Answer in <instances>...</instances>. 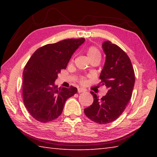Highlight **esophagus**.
I'll return each instance as SVG.
<instances>
[{"mask_svg":"<svg viewBox=\"0 0 157 157\" xmlns=\"http://www.w3.org/2000/svg\"><path fill=\"white\" fill-rule=\"evenodd\" d=\"M78 93H82V92H85L86 91V89H84V88H78Z\"/></svg>","mask_w":157,"mask_h":157,"instance_id":"34e87169","label":"esophagus"}]
</instances>
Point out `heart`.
I'll use <instances>...</instances> for the list:
<instances>
[{"label": "heart", "instance_id": "b5f03b06", "mask_svg": "<svg viewBox=\"0 0 157 157\" xmlns=\"http://www.w3.org/2000/svg\"><path fill=\"white\" fill-rule=\"evenodd\" d=\"M86 53L87 55L89 58V59H92V58L95 57H100V52L97 48H95L94 46H91L89 47L88 49L86 50ZM79 82L82 84H84L85 82V79L84 78H82L80 79H79Z\"/></svg>", "mask_w": 157, "mask_h": 157}]
</instances>
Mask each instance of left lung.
<instances>
[{
    "mask_svg": "<svg viewBox=\"0 0 157 157\" xmlns=\"http://www.w3.org/2000/svg\"><path fill=\"white\" fill-rule=\"evenodd\" d=\"M102 48L106 60L100 75V84L109 90L101 98L91 91L94 102L84 109L85 115L100 124L111 123L123 113L132 98L135 82L134 68L126 52L109 41L102 44Z\"/></svg>",
    "mask_w": 157,
    "mask_h": 157,
    "instance_id": "left-lung-1",
    "label": "left lung"
}]
</instances>
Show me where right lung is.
<instances>
[{"mask_svg":"<svg viewBox=\"0 0 157 157\" xmlns=\"http://www.w3.org/2000/svg\"><path fill=\"white\" fill-rule=\"evenodd\" d=\"M84 41V38L68 39L45 45L37 49L26 63L23 73V103L37 121L46 123L57 118L66 101L78 92L72 86L58 88L55 81Z\"/></svg>","mask_w":157,"mask_h":157,"instance_id":"add662e5","label":"right lung"}]
</instances>
